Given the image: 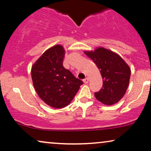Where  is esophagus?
<instances>
[{
    "mask_svg": "<svg viewBox=\"0 0 151 151\" xmlns=\"http://www.w3.org/2000/svg\"><path fill=\"white\" fill-rule=\"evenodd\" d=\"M83 82H84L85 84H88L89 82V78H86L85 79L83 80Z\"/></svg>",
    "mask_w": 151,
    "mask_h": 151,
    "instance_id": "34e87169",
    "label": "esophagus"
}]
</instances>
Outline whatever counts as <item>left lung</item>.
<instances>
[{
  "label": "left lung",
  "instance_id": "left-lung-1",
  "mask_svg": "<svg viewBox=\"0 0 151 151\" xmlns=\"http://www.w3.org/2000/svg\"><path fill=\"white\" fill-rule=\"evenodd\" d=\"M84 52L97 65L103 79L101 89L95 93L96 99L107 106L116 104L123 97L129 84V66L119 54L104 47Z\"/></svg>",
  "mask_w": 151,
  "mask_h": 151
}]
</instances>
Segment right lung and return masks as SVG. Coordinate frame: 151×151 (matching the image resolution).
Here are the masks:
<instances>
[{
  "instance_id": "right-lung-1",
  "label": "right lung",
  "mask_w": 151,
  "mask_h": 151,
  "mask_svg": "<svg viewBox=\"0 0 151 151\" xmlns=\"http://www.w3.org/2000/svg\"><path fill=\"white\" fill-rule=\"evenodd\" d=\"M65 50L54 45L43 52L31 68L34 88L42 101L54 108L70 104L83 82L63 65Z\"/></svg>"
}]
</instances>
